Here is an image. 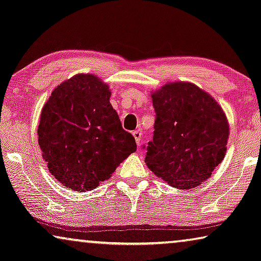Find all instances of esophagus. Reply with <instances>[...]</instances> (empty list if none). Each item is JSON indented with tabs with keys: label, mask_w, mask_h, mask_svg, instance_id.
Masks as SVG:
<instances>
[{
	"label": "esophagus",
	"mask_w": 261,
	"mask_h": 261,
	"mask_svg": "<svg viewBox=\"0 0 261 261\" xmlns=\"http://www.w3.org/2000/svg\"><path fill=\"white\" fill-rule=\"evenodd\" d=\"M132 135H134V137L136 139V143H137V145L140 146V142H142V132H140L139 130H137V131L132 132Z\"/></svg>",
	"instance_id": "1"
}]
</instances>
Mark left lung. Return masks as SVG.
Wrapping results in <instances>:
<instances>
[{"mask_svg":"<svg viewBox=\"0 0 261 261\" xmlns=\"http://www.w3.org/2000/svg\"><path fill=\"white\" fill-rule=\"evenodd\" d=\"M151 96L155 122L147 167L173 187H197L224 159L229 138L224 111L192 82H169Z\"/></svg>","mask_w":261,"mask_h":261,"instance_id":"1","label":"left lung"}]
</instances>
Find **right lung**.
Segmentation results:
<instances>
[{
    "mask_svg": "<svg viewBox=\"0 0 261 261\" xmlns=\"http://www.w3.org/2000/svg\"><path fill=\"white\" fill-rule=\"evenodd\" d=\"M94 74H76L51 93L40 114L38 144L47 168L65 187L86 192L108 180L137 150Z\"/></svg>",
    "mask_w": 261,
    "mask_h": 261,
    "instance_id": "right-lung-1",
    "label": "right lung"
}]
</instances>
